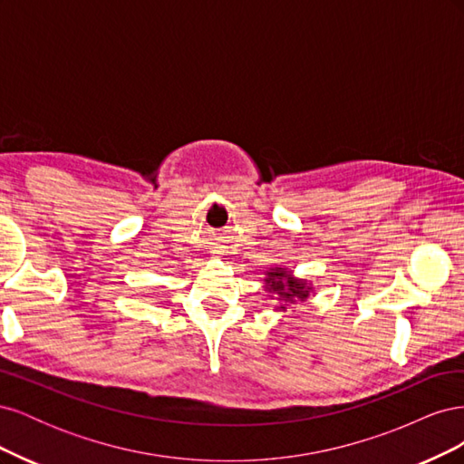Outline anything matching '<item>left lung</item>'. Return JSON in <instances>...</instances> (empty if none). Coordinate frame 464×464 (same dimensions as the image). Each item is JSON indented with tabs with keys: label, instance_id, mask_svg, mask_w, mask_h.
I'll return each mask as SVG.
<instances>
[{
	"label": "left lung",
	"instance_id": "obj_1",
	"mask_svg": "<svg viewBox=\"0 0 464 464\" xmlns=\"http://www.w3.org/2000/svg\"><path fill=\"white\" fill-rule=\"evenodd\" d=\"M263 285L266 296L280 302V312L286 310L290 304H304L314 294V285L310 280L296 276L283 265L269 266L265 271Z\"/></svg>",
	"mask_w": 464,
	"mask_h": 464
}]
</instances>
